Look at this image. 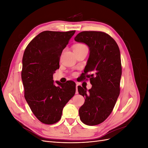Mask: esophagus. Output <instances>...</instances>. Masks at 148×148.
<instances>
[{"mask_svg": "<svg viewBox=\"0 0 148 148\" xmlns=\"http://www.w3.org/2000/svg\"><path fill=\"white\" fill-rule=\"evenodd\" d=\"M78 84L77 83V86H76V94H78Z\"/></svg>", "mask_w": 148, "mask_h": 148, "instance_id": "obj_1", "label": "esophagus"}]
</instances>
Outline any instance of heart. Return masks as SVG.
I'll use <instances>...</instances> for the list:
<instances>
[{
    "instance_id": "b5f03b06",
    "label": "heart",
    "mask_w": 148,
    "mask_h": 148,
    "mask_svg": "<svg viewBox=\"0 0 148 148\" xmlns=\"http://www.w3.org/2000/svg\"><path fill=\"white\" fill-rule=\"evenodd\" d=\"M83 46V45H82V44H77V45H76L75 46Z\"/></svg>"
}]
</instances>
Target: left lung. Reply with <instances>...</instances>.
I'll use <instances>...</instances> for the list:
<instances>
[{
    "label": "left lung",
    "instance_id": "1",
    "mask_svg": "<svg viewBox=\"0 0 148 148\" xmlns=\"http://www.w3.org/2000/svg\"><path fill=\"white\" fill-rule=\"evenodd\" d=\"M75 41L89 47V56L83 78L90 79L92 88L78 87L85 99L79 109L80 120L88 125L99 124L111 114L120 95L122 76L120 52L115 40L101 31H82ZM88 72L91 75H86Z\"/></svg>",
    "mask_w": 148,
    "mask_h": 148
}]
</instances>
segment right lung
<instances>
[{
    "label": "right lung",
    "instance_id": "add662e5",
    "mask_svg": "<svg viewBox=\"0 0 148 148\" xmlns=\"http://www.w3.org/2000/svg\"><path fill=\"white\" fill-rule=\"evenodd\" d=\"M75 31H45L37 35L25 49L22 60L21 79L25 98L31 111L43 123L60 120L64 106L76 91V84L56 82L53 74L59 69L62 51Z\"/></svg>",
    "mask_w": 148,
    "mask_h": 148
}]
</instances>
